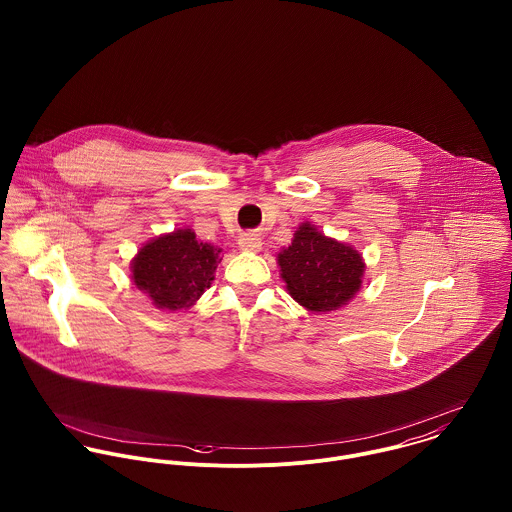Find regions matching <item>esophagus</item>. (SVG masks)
Wrapping results in <instances>:
<instances>
[{"instance_id":"esophagus-1","label":"esophagus","mask_w":512,"mask_h":512,"mask_svg":"<svg viewBox=\"0 0 512 512\" xmlns=\"http://www.w3.org/2000/svg\"><path fill=\"white\" fill-rule=\"evenodd\" d=\"M238 246H240V250H246V252H260L262 236L258 232H242L238 236Z\"/></svg>"}]
</instances>
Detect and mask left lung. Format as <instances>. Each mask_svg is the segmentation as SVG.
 I'll return each mask as SVG.
<instances>
[{"label":"left lung","instance_id":"obj_1","mask_svg":"<svg viewBox=\"0 0 512 512\" xmlns=\"http://www.w3.org/2000/svg\"><path fill=\"white\" fill-rule=\"evenodd\" d=\"M288 293L307 311H333L361 290L365 262L349 244L327 238L313 224L303 222L292 244L278 254Z\"/></svg>","mask_w":512,"mask_h":512}]
</instances>
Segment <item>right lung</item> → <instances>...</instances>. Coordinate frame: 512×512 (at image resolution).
I'll list each match as a JSON object with an SVG mask.
<instances>
[{
  "label": "right lung",
  "instance_id": "right-lung-1",
  "mask_svg": "<svg viewBox=\"0 0 512 512\" xmlns=\"http://www.w3.org/2000/svg\"><path fill=\"white\" fill-rule=\"evenodd\" d=\"M220 248L197 240L191 228L173 230L142 246L132 260V280L157 309H189L211 288Z\"/></svg>",
  "mask_w": 512,
  "mask_h": 512
}]
</instances>
